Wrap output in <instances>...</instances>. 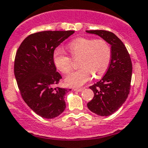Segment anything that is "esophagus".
<instances>
[{
	"label": "esophagus",
	"instance_id": "obj_1",
	"mask_svg": "<svg viewBox=\"0 0 148 148\" xmlns=\"http://www.w3.org/2000/svg\"><path fill=\"white\" fill-rule=\"evenodd\" d=\"M73 90L76 91V92H81L84 90V88H75Z\"/></svg>",
	"mask_w": 148,
	"mask_h": 148
}]
</instances>
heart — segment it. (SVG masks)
Segmentation results:
<instances>
[{"label": "heart", "mask_w": 148, "mask_h": 148, "mask_svg": "<svg viewBox=\"0 0 148 148\" xmlns=\"http://www.w3.org/2000/svg\"><path fill=\"white\" fill-rule=\"evenodd\" d=\"M68 48L73 57L80 58V68L70 73L65 81L71 86H81L95 77L103 75L108 70L112 59V48L103 39L80 37L69 43ZM56 67L64 74L72 70L71 59L62 48H56L53 53Z\"/></svg>", "instance_id": "heart-1"}]
</instances>
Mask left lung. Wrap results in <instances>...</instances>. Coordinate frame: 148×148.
<instances>
[{"label":"left lung","mask_w":148,"mask_h":148,"mask_svg":"<svg viewBox=\"0 0 148 148\" xmlns=\"http://www.w3.org/2000/svg\"><path fill=\"white\" fill-rule=\"evenodd\" d=\"M103 38L111 45L112 59L105 75L92 86L94 97L87 103L91 112L103 116H109L122 106L130 92L132 63L126 47L112 32L104 30L86 31Z\"/></svg>","instance_id":"obj_1"}]
</instances>
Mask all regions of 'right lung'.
I'll list each match as a JSON object with an SVG mask.
<instances>
[{"instance_id":"right-lung-1","label":"right lung","mask_w":148,"mask_h":148,"mask_svg":"<svg viewBox=\"0 0 148 148\" xmlns=\"http://www.w3.org/2000/svg\"><path fill=\"white\" fill-rule=\"evenodd\" d=\"M74 31H45L27 36L16 53L14 73L25 103L43 118L52 119L66 108L65 94L71 89L56 86L62 79L53 53Z\"/></svg>"}]
</instances>
